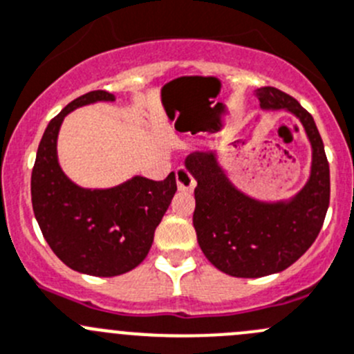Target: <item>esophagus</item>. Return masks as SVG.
I'll return each instance as SVG.
<instances>
[{"label":"esophagus","instance_id":"1","mask_svg":"<svg viewBox=\"0 0 354 354\" xmlns=\"http://www.w3.org/2000/svg\"><path fill=\"white\" fill-rule=\"evenodd\" d=\"M176 185H178V190L194 192L197 181H195V178L192 176V173L187 169V167L180 166L176 169Z\"/></svg>","mask_w":354,"mask_h":354}]
</instances>
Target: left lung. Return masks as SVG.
I'll return each instance as SVG.
<instances>
[{"mask_svg":"<svg viewBox=\"0 0 354 354\" xmlns=\"http://www.w3.org/2000/svg\"><path fill=\"white\" fill-rule=\"evenodd\" d=\"M256 95L263 109L292 112L311 142L310 181L292 201H254L230 183L214 153L187 157V167L197 180L194 228L198 245L216 268L240 279L272 275L296 263L320 233L330 202V169L310 112L273 86L259 88Z\"/></svg>","mask_w":354,"mask_h":354,"instance_id":"1","label":"left lung"}]
</instances>
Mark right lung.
Returning a JSON list of instances; mask_svg holds the SVG:
<instances>
[{
	"mask_svg": "<svg viewBox=\"0 0 354 354\" xmlns=\"http://www.w3.org/2000/svg\"><path fill=\"white\" fill-rule=\"evenodd\" d=\"M114 98L109 91H90L55 115L37 147L30 176L34 216L48 245L68 268L93 277L136 268L176 194L174 173L162 181L135 176L109 190H84L62 173L57 136L65 115L81 105Z\"/></svg>",
	"mask_w": 354,
	"mask_h": 354,
	"instance_id": "add662e5",
	"label": "right lung"
}]
</instances>
